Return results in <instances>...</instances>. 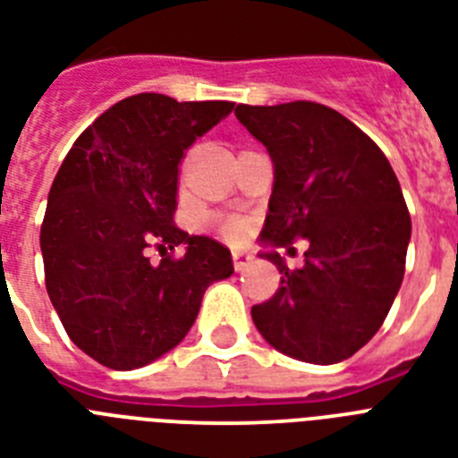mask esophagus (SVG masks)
Masks as SVG:
<instances>
[{"mask_svg": "<svg viewBox=\"0 0 458 458\" xmlns=\"http://www.w3.org/2000/svg\"><path fill=\"white\" fill-rule=\"evenodd\" d=\"M233 263H235L237 273H242V270L251 263V254H247V251H235V254H233Z\"/></svg>", "mask_w": 458, "mask_h": 458, "instance_id": "34e87169", "label": "esophagus"}]
</instances>
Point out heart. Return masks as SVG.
<instances>
[{"label":"heart","instance_id":"b5f03b06","mask_svg":"<svg viewBox=\"0 0 458 458\" xmlns=\"http://www.w3.org/2000/svg\"><path fill=\"white\" fill-rule=\"evenodd\" d=\"M247 221L244 218H237V216H228V218H223L221 221V233L225 240L230 242H240L244 240V235H247Z\"/></svg>","mask_w":458,"mask_h":458}]
</instances>
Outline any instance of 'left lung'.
Listing matches in <instances>:
<instances>
[{"instance_id":"8db88e82","label":"left lung","mask_w":458,"mask_h":458,"mask_svg":"<svg viewBox=\"0 0 458 458\" xmlns=\"http://www.w3.org/2000/svg\"><path fill=\"white\" fill-rule=\"evenodd\" d=\"M237 120L273 159L263 244L308 240L303 267L280 270L273 299L251 308L275 351L334 364L369 344L404 277L411 218L397 176L374 140L332 107L293 100L237 106Z\"/></svg>"}]
</instances>
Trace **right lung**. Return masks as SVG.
Returning <instances> with one entry per match:
<instances>
[{
    "label": "right lung",
    "mask_w": 458,
    "mask_h": 458,
    "mask_svg": "<svg viewBox=\"0 0 458 458\" xmlns=\"http://www.w3.org/2000/svg\"><path fill=\"white\" fill-rule=\"evenodd\" d=\"M233 107L129 96L63 159L39 235L47 292L72 344L96 362L129 371L162 358L191 332L207 287L235 270L221 242L174 225L183 152ZM152 239L186 254L152 267L142 254Z\"/></svg>",
    "instance_id": "1"
}]
</instances>
